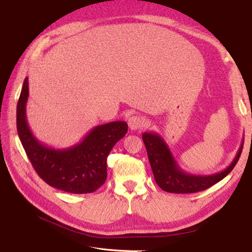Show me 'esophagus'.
I'll use <instances>...</instances> for the list:
<instances>
[{
  "instance_id": "1",
  "label": "esophagus",
  "mask_w": 252,
  "mask_h": 252,
  "mask_svg": "<svg viewBox=\"0 0 252 252\" xmlns=\"http://www.w3.org/2000/svg\"><path fill=\"white\" fill-rule=\"evenodd\" d=\"M128 126L131 130L141 129L146 126V121L142 116H138V115H134L128 118Z\"/></svg>"
}]
</instances>
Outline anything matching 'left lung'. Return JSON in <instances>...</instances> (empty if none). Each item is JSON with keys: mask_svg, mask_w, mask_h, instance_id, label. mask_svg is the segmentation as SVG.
<instances>
[{"mask_svg": "<svg viewBox=\"0 0 252 252\" xmlns=\"http://www.w3.org/2000/svg\"><path fill=\"white\" fill-rule=\"evenodd\" d=\"M142 137L156 183L163 191L170 193H195L212 187L233 170L243 147L242 141L233 160L223 171L211 175H194L184 172L180 167L162 136L152 131H145Z\"/></svg>", "mask_w": 252, "mask_h": 252, "instance_id": "8db88e82", "label": "left lung"}]
</instances>
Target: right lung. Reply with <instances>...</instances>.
<instances>
[{
    "instance_id": "1",
    "label": "right lung",
    "mask_w": 252,
    "mask_h": 252,
    "mask_svg": "<svg viewBox=\"0 0 252 252\" xmlns=\"http://www.w3.org/2000/svg\"><path fill=\"white\" fill-rule=\"evenodd\" d=\"M29 81L24 79L16 106L20 141L35 172L45 183L61 191L84 194L94 192L107 179V156L128 126L123 121L98 125L80 143L68 148H53L41 143L27 121Z\"/></svg>"
}]
</instances>
